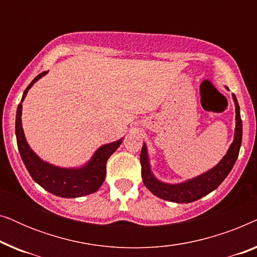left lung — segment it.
Segmentation results:
<instances>
[{
	"label": "left lung",
	"mask_w": 257,
	"mask_h": 257,
	"mask_svg": "<svg viewBox=\"0 0 257 257\" xmlns=\"http://www.w3.org/2000/svg\"><path fill=\"white\" fill-rule=\"evenodd\" d=\"M233 100L235 103V113H236V115H235L236 126H235L233 143H231L229 150L227 151L226 156L221 159L220 163L215 167H213L212 170L207 171L206 173L199 175V177L175 185L165 184V182L158 180L151 172L147 149L145 144H144L142 153H140V164H142V177L144 185L149 188V191L152 192L158 198L167 200V201L188 203L201 199L202 196L209 194L210 192L219 187L221 182L226 179L231 168H233L235 161L238 157L242 142V120L240 115V106H238L235 94H233Z\"/></svg>",
	"instance_id": "obj_1"
}]
</instances>
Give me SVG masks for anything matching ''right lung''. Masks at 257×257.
Masks as SVG:
<instances>
[{"mask_svg": "<svg viewBox=\"0 0 257 257\" xmlns=\"http://www.w3.org/2000/svg\"><path fill=\"white\" fill-rule=\"evenodd\" d=\"M48 71H44L38 75L24 90L22 99L19 104L16 112V139L17 146L26 165L28 172L31 178L37 182L45 191L52 193L54 195L61 198H79L91 193H94L99 189L105 180L106 175V163L107 159L114 151L120 146L122 138L117 142L106 144L100 146L96 151L89 163L79 168H62L50 165L47 161H43L28 145L26 137H24L22 127V101L26 98L28 91L38 79L47 75Z\"/></svg>", "mask_w": 257, "mask_h": 257, "instance_id": "obj_1", "label": "right lung"}]
</instances>
